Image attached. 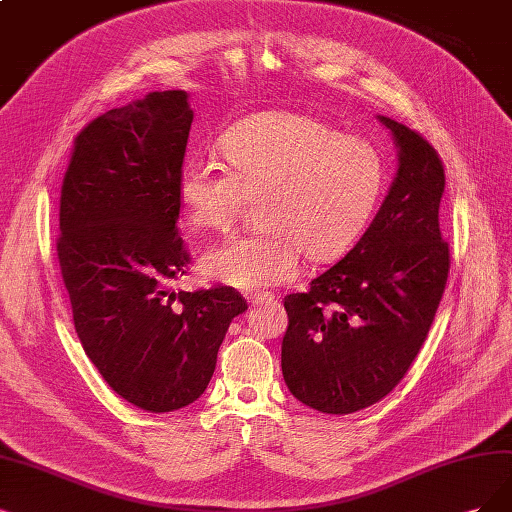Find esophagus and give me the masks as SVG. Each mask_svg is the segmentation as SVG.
I'll list each match as a JSON object with an SVG mask.
<instances>
[{
  "label": "esophagus",
  "mask_w": 512,
  "mask_h": 512,
  "mask_svg": "<svg viewBox=\"0 0 512 512\" xmlns=\"http://www.w3.org/2000/svg\"><path fill=\"white\" fill-rule=\"evenodd\" d=\"M246 299H249L251 304L255 306V304H263V301L268 304V301H274L276 297L272 293H251V295H246Z\"/></svg>",
  "instance_id": "esophagus-1"
}]
</instances>
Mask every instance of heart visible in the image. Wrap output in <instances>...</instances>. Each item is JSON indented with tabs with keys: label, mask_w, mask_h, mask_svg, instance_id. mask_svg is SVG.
Segmentation results:
<instances>
[{
	"label": "heart",
	"mask_w": 512,
	"mask_h": 512,
	"mask_svg": "<svg viewBox=\"0 0 512 512\" xmlns=\"http://www.w3.org/2000/svg\"><path fill=\"white\" fill-rule=\"evenodd\" d=\"M219 147L227 166L187 160L177 194L189 225L217 232L249 200H259L263 230L225 240L200 257V272L227 287L255 291L287 282L301 255L310 263L344 257L384 196L380 151L306 113H255L227 128Z\"/></svg>",
	"instance_id": "b5f03b06"
}]
</instances>
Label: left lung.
Listing matches in <instances>:
<instances>
[{"label":"left lung","mask_w":512,"mask_h":512,"mask_svg":"<svg viewBox=\"0 0 512 512\" xmlns=\"http://www.w3.org/2000/svg\"><path fill=\"white\" fill-rule=\"evenodd\" d=\"M399 154L380 211L354 249L285 297L282 377L323 413L365 409L403 380L437 314L449 274L439 206L445 170L415 130L377 116Z\"/></svg>","instance_id":"8db88e82"}]
</instances>
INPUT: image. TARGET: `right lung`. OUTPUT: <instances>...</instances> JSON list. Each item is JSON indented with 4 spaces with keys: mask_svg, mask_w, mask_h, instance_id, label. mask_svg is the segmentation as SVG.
I'll return each instance as SVG.
<instances>
[{
    "mask_svg": "<svg viewBox=\"0 0 512 512\" xmlns=\"http://www.w3.org/2000/svg\"><path fill=\"white\" fill-rule=\"evenodd\" d=\"M194 111L185 90L109 109L75 137L59 215L61 274L84 352L109 388L151 413L200 399L246 299L173 291L189 255L177 181Z\"/></svg>",
    "mask_w": 512,
    "mask_h": 512,
    "instance_id": "right-lung-1",
    "label": "right lung"
}]
</instances>
